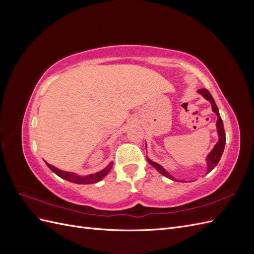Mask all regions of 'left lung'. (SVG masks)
<instances>
[{"instance_id":"8db88e82","label":"left lung","mask_w":254,"mask_h":254,"mask_svg":"<svg viewBox=\"0 0 254 254\" xmlns=\"http://www.w3.org/2000/svg\"><path fill=\"white\" fill-rule=\"evenodd\" d=\"M198 92H199V93H200L202 96H204V97L207 99V101L211 102V104H212V110L217 114V123H216V125H217V132H218V135H219V140H218L217 144L215 145L214 149L210 152V155L207 156V173H210V172L213 170V168L218 164L219 160H220V158H221V156H222V152H224L225 144H226V132H225L224 124H222V120H221L220 115H219L218 108H217L216 104H215L214 98L212 97L210 92L207 91L206 89H200V90H198ZM147 161L149 162V164H151L153 167H155L156 170H157L160 174H162L163 176L167 177V178H170V179H172V180L178 181V180L174 179L173 177H172L170 174H168L167 172H165L164 168H163L162 166H161V165H159L158 163L152 162V161H150V160H147Z\"/></svg>"}]
</instances>
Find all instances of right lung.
Masks as SVG:
<instances>
[{
  "label": "right lung",
  "mask_w": 254,
  "mask_h": 254,
  "mask_svg": "<svg viewBox=\"0 0 254 254\" xmlns=\"http://www.w3.org/2000/svg\"><path fill=\"white\" fill-rule=\"evenodd\" d=\"M45 163H47V162H45ZM47 165L49 166V168H50L52 172H54L56 175L61 177V178H64V179H65L67 181L73 182V183H77V184H91V183H95V182H97L99 180H102L104 177L109 173V171L111 170V167H112L113 164L110 163L106 168H104L103 171L98 172L96 174H93V175L87 176V177H78V176H75V175H73L71 173L63 172V171L58 170V168L54 167L53 165H51L49 163H47Z\"/></svg>",
  "instance_id": "right-lung-1"
}]
</instances>
